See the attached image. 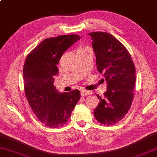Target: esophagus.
<instances>
[{
	"mask_svg": "<svg viewBox=\"0 0 157 157\" xmlns=\"http://www.w3.org/2000/svg\"><path fill=\"white\" fill-rule=\"evenodd\" d=\"M90 94V92L87 91V90H83L81 91V96H86V95H88Z\"/></svg>",
	"mask_w": 157,
	"mask_h": 157,
	"instance_id": "obj_1",
	"label": "esophagus"
}]
</instances>
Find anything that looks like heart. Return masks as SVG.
Masks as SVG:
<instances>
[{"label": "heart", "instance_id": "heart-1", "mask_svg": "<svg viewBox=\"0 0 157 157\" xmlns=\"http://www.w3.org/2000/svg\"><path fill=\"white\" fill-rule=\"evenodd\" d=\"M86 50H90V48L88 47H86V46H81V47H79L78 48V51H86Z\"/></svg>", "mask_w": 157, "mask_h": 157}]
</instances>
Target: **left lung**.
<instances>
[{"mask_svg":"<svg viewBox=\"0 0 157 157\" xmlns=\"http://www.w3.org/2000/svg\"><path fill=\"white\" fill-rule=\"evenodd\" d=\"M96 56L97 70L107 83L106 90L94 111L98 122L113 125L121 120L134 99L136 68L128 50L109 33H89Z\"/></svg>","mask_w":157,"mask_h":157,"instance_id":"left-lung-1","label":"left lung"}]
</instances>
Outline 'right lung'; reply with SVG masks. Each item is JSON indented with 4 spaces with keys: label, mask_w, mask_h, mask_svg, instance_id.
<instances>
[{
    "label": "right lung",
    "mask_w": 157,
    "mask_h": 157,
    "mask_svg": "<svg viewBox=\"0 0 157 157\" xmlns=\"http://www.w3.org/2000/svg\"><path fill=\"white\" fill-rule=\"evenodd\" d=\"M78 40L80 37L77 34L45 39L29 53L23 65L26 98L36 117L48 128L64 125L80 99L78 90L61 93L53 84L59 72L56 65Z\"/></svg>",
    "instance_id": "obj_1"
}]
</instances>
